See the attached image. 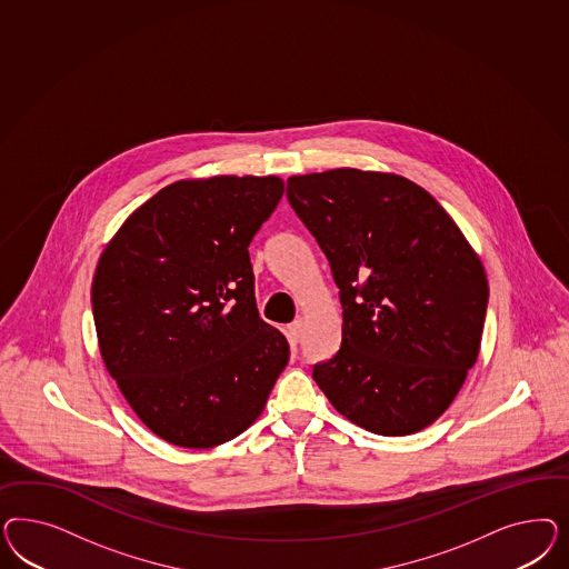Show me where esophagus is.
Here are the masks:
<instances>
[{
	"label": "esophagus",
	"mask_w": 569,
	"mask_h": 569,
	"mask_svg": "<svg viewBox=\"0 0 569 569\" xmlns=\"http://www.w3.org/2000/svg\"><path fill=\"white\" fill-rule=\"evenodd\" d=\"M302 329H305L302 321H293L292 326L288 328V338H290V342H292L293 346L302 340Z\"/></svg>",
	"instance_id": "obj_1"
}]
</instances>
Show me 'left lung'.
I'll use <instances>...</instances> for the list:
<instances>
[{"instance_id": "obj_1", "label": "left lung", "mask_w": 569, "mask_h": 569, "mask_svg": "<svg viewBox=\"0 0 569 569\" xmlns=\"http://www.w3.org/2000/svg\"><path fill=\"white\" fill-rule=\"evenodd\" d=\"M288 200L328 257L342 302V346L312 379L365 430L428 428L480 352L488 279L478 254L447 210L400 174H298Z\"/></svg>"}]
</instances>
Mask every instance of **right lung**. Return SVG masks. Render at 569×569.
Segmentation results:
<instances>
[{"label":"right lung","mask_w":569,"mask_h":569,"mask_svg":"<svg viewBox=\"0 0 569 569\" xmlns=\"http://www.w3.org/2000/svg\"><path fill=\"white\" fill-rule=\"evenodd\" d=\"M283 193L279 177L183 179L122 223L91 307L103 365L158 438L212 448L262 413L290 345L259 317L248 246Z\"/></svg>","instance_id":"add662e5"}]
</instances>
